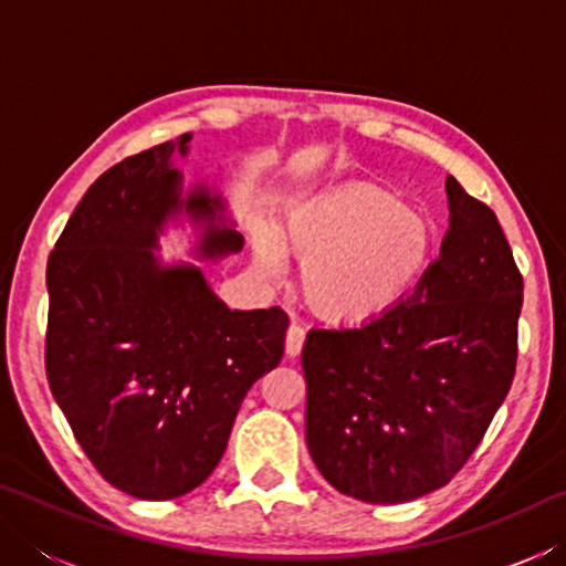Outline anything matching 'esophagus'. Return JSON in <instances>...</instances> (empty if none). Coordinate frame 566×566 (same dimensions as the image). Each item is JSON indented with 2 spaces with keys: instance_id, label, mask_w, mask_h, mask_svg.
<instances>
[{
  "instance_id": "34e87169",
  "label": "esophagus",
  "mask_w": 566,
  "mask_h": 566,
  "mask_svg": "<svg viewBox=\"0 0 566 566\" xmlns=\"http://www.w3.org/2000/svg\"><path fill=\"white\" fill-rule=\"evenodd\" d=\"M302 347H304V329H302L300 324H296V322H292V324H290V329H286V342H284V352H286V357H290V359L300 357V354H302Z\"/></svg>"
}]
</instances>
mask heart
<instances>
[{
	"mask_svg": "<svg viewBox=\"0 0 566 566\" xmlns=\"http://www.w3.org/2000/svg\"><path fill=\"white\" fill-rule=\"evenodd\" d=\"M254 244L266 272L280 270V247L294 254L306 304L339 324L387 317L434 256L427 217L375 185H344L304 199L286 212L276 237L256 227Z\"/></svg>",
	"mask_w": 566,
	"mask_h": 566,
	"instance_id": "1",
	"label": "heart"
}]
</instances>
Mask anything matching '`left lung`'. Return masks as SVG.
I'll return each instance as SVG.
<instances>
[{
	"instance_id": "obj_1",
	"label": "left lung",
	"mask_w": 566,
	"mask_h": 566,
	"mask_svg": "<svg viewBox=\"0 0 566 566\" xmlns=\"http://www.w3.org/2000/svg\"><path fill=\"white\" fill-rule=\"evenodd\" d=\"M449 232L405 302L302 349L306 447L334 490L401 504L467 464L512 387L524 282L490 207L447 177Z\"/></svg>"
}]
</instances>
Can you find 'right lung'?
<instances>
[{
    "mask_svg": "<svg viewBox=\"0 0 566 566\" xmlns=\"http://www.w3.org/2000/svg\"><path fill=\"white\" fill-rule=\"evenodd\" d=\"M189 139L104 171L46 264L52 395L94 469L151 502L197 490L214 472L249 387L282 361L290 327L280 306L229 310L197 266H161L151 254L179 209L207 222V260L244 244L214 224L224 205L209 189L179 199L171 155H187Z\"/></svg>",
    "mask_w": 566,
    "mask_h": 566,
    "instance_id": "right-lung-1",
    "label": "right lung"
}]
</instances>
